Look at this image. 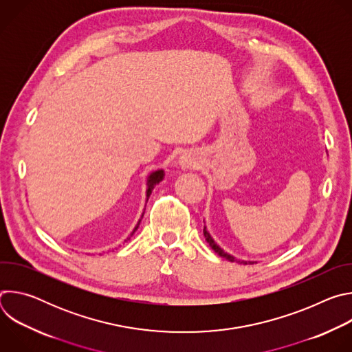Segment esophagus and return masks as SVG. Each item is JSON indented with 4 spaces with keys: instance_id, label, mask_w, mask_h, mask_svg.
<instances>
[{
    "instance_id": "1",
    "label": "esophagus",
    "mask_w": 352,
    "mask_h": 352,
    "mask_svg": "<svg viewBox=\"0 0 352 352\" xmlns=\"http://www.w3.org/2000/svg\"><path fill=\"white\" fill-rule=\"evenodd\" d=\"M178 163L182 168H199L200 167L199 156L196 152H193V150H186V152H184L181 155Z\"/></svg>"
}]
</instances>
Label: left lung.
I'll use <instances>...</instances> for the list:
<instances>
[{
    "label": "left lung",
    "instance_id": "left-lung-1",
    "mask_svg": "<svg viewBox=\"0 0 352 352\" xmlns=\"http://www.w3.org/2000/svg\"><path fill=\"white\" fill-rule=\"evenodd\" d=\"M204 235H205V238H206V241L209 242V245H210V248L214 250V252L219 255V256H221V258H226L227 261H230V262H236V263H241V265H254V263H256V262H246V261H239V259H236V258H234V256H231L230 254H227V252H224V250L214 242V239L212 238V235L209 234V231L206 230V226H205V228H204Z\"/></svg>",
    "mask_w": 352,
    "mask_h": 352
}]
</instances>
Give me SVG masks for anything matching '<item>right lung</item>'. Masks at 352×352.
<instances>
[{
	"mask_svg": "<svg viewBox=\"0 0 352 352\" xmlns=\"http://www.w3.org/2000/svg\"><path fill=\"white\" fill-rule=\"evenodd\" d=\"M163 178H164V171L163 170H157V171H153L152 174H150L148 177H147V189H146V202L148 200V197H150V193H152V190H153V188L160 182V181H163ZM144 213V212H143ZM143 213H142V217H143ZM142 217H140V220H142ZM140 220L138 221V224H136V227L133 228V231L131 232V236L135 234V231L138 230V227H139V224H140ZM129 236V238H131ZM129 238H126L125 241H128Z\"/></svg>",
	"mask_w": 352,
	"mask_h": 352,
	"instance_id": "obj_1",
	"label": "right lung"
}]
</instances>
